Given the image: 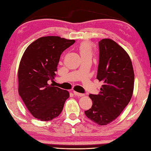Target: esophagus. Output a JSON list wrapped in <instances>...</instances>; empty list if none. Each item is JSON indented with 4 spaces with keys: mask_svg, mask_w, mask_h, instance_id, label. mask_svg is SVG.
<instances>
[{
    "mask_svg": "<svg viewBox=\"0 0 151 151\" xmlns=\"http://www.w3.org/2000/svg\"><path fill=\"white\" fill-rule=\"evenodd\" d=\"M73 93H74V95H75V96H78V97H82V96H84V94L78 93V92H76V91H73Z\"/></svg>",
    "mask_w": 151,
    "mask_h": 151,
    "instance_id": "1",
    "label": "esophagus"
}]
</instances>
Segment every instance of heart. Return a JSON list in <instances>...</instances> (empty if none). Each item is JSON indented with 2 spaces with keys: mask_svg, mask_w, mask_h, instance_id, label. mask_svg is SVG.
Masks as SVG:
<instances>
[{
  "mask_svg": "<svg viewBox=\"0 0 151 151\" xmlns=\"http://www.w3.org/2000/svg\"><path fill=\"white\" fill-rule=\"evenodd\" d=\"M79 52L81 56L92 54V50H91L90 44L87 42H83L80 45Z\"/></svg>",
  "mask_w": 151,
  "mask_h": 151,
  "instance_id": "heart-1",
  "label": "heart"
}]
</instances>
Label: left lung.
<instances>
[{"instance_id": "1", "label": "left lung", "mask_w": 151, "mask_h": 151, "mask_svg": "<svg viewBox=\"0 0 151 151\" xmlns=\"http://www.w3.org/2000/svg\"><path fill=\"white\" fill-rule=\"evenodd\" d=\"M99 50L97 79L103 85L99 94H90L93 104L84 113L93 122L103 126L116 119L130 101L134 72L129 56L114 40H100Z\"/></svg>"}]
</instances>
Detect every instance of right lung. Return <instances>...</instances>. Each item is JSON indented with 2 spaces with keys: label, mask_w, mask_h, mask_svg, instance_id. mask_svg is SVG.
I'll use <instances>...</instances> for the list:
<instances>
[{
  "label": "right lung",
  "mask_w": 151,
  "mask_h": 151,
  "mask_svg": "<svg viewBox=\"0 0 151 151\" xmlns=\"http://www.w3.org/2000/svg\"><path fill=\"white\" fill-rule=\"evenodd\" d=\"M75 42L55 36L38 38L29 45L21 60L18 91L31 114L41 121L58 116L69 98V91L49 84L55 76L60 56Z\"/></svg>",
  "instance_id": "right-lung-1"
}]
</instances>
